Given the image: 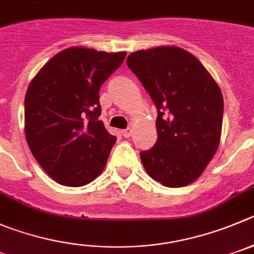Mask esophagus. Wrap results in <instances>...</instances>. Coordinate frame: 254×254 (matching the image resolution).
<instances>
[{
    "mask_svg": "<svg viewBox=\"0 0 254 254\" xmlns=\"http://www.w3.org/2000/svg\"><path fill=\"white\" fill-rule=\"evenodd\" d=\"M123 136H125V138H129L130 135H131V129L130 127H127V129L123 130Z\"/></svg>",
    "mask_w": 254,
    "mask_h": 254,
    "instance_id": "1",
    "label": "esophagus"
}]
</instances>
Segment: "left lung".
Returning a JSON list of instances; mask_svg holds the SVG:
<instances>
[{
  "instance_id": "left-lung-1",
  "label": "left lung",
  "mask_w": 254,
  "mask_h": 254,
  "mask_svg": "<svg viewBox=\"0 0 254 254\" xmlns=\"http://www.w3.org/2000/svg\"><path fill=\"white\" fill-rule=\"evenodd\" d=\"M158 109V139L141 151L146 173L169 188L196 181L219 146L223 96L202 63L184 49L158 46L127 59Z\"/></svg>"
}]
</instances>
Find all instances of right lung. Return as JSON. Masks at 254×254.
<instances>
[{"instance_id":"right-lung-1","label":"right lung","mask_w":254,"mask_h":254,"mask_svg":"<svg viewBox=\"0 0 254 254\" xmlns=\"http://www.w3.org/2000/svg\"><path fill=\"white\" fill-rule=\"evenodd\" d=\"M127 52L70 47L47 61L25 96V135L42 169L66 187L101 174L116 138L101 114L99 90Z\"/></svg>"}]
</instances>
